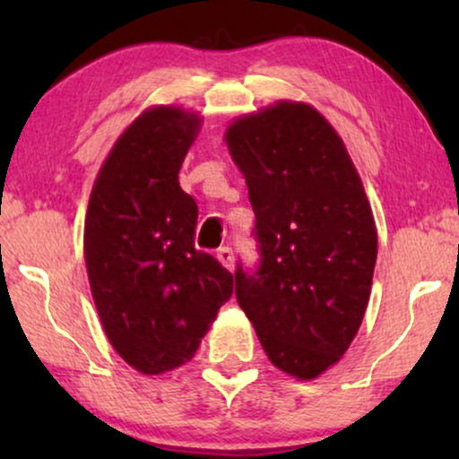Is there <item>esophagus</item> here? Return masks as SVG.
<instances>
[{
	"label": "esophagus",
	"instance_id": "34e87169",
	"mask_svg": "<svg viewBox=\"0 0 459 459\" xmlns=\"http://www.w3.org/2000/svg\"><path fill=\"white\" fill-rule=\"evenodd\" d=\"M217 261L221 263V265L225 267V269H234V253H231V248H228V247H223V248H219L217 250Z\"/></svg>",
	"mask_w": 459,
	"mask_h": 459
}]
</instances>
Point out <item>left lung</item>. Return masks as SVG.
<instances>
[{
    "label": "left lung",
    "instance_id": "1",
    "mask_svg": "<svg viewBox=\"0 0 459 459\" xmlns=\"http://www.w3.org/2000/svg\"><path fill=\"white\" fill-rule=\"evenodd\" d=\"M247 179L261 265L236 272V299L269 361L316 380L357 336L372 290L378 231L361 178L328 118L280 100L223 135Z\"/></svg>",
    "mask_w": 459,
    "mask_h": 459
}]
</instances>
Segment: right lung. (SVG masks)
I'll return each instance as SVG.
<instances>
[{
  "mask_svg": "<svg viewBox=\"0 0 459 459\" xmlns=\"http://www.w3.org/2000/svg\"><path fill=\"white\" fill-rule=\"evenodd\" d=\"M200 127V112L150 106L118 135L87 204L83 253L100 322L146 376L190 361L234 292V275L194 248L198 206L178 179Z\"/></svg>",
  "mask_w": 459,
  "mask_h": 459,
  "instance_id": "obj_1",
  "label": "right lung"
}]
</instances>
